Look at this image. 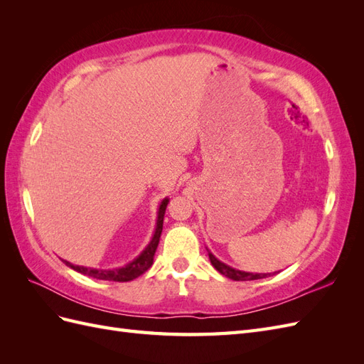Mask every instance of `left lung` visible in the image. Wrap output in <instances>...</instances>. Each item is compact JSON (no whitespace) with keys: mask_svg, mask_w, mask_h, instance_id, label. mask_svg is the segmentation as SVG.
Masks as SVG:
<instances>
[{"mask_svg":"<svg viewBox=\"0 0 364 364\" xmlns=\"http://www.w3.org/2000/svg\"><path fill=\"white\" fill-rule=\"evenodd\" d=\"M209 259H211V264L215 267L217 272H220L222 274H225L226 278L234 279V281H253V279H262L270 277V273H247V272H241V270H235L232 267L226 266L222 261H218L211 252H208Z\"/></svg>","mask_w":364,"mask_h":364,"instance_id":"obj_1","label":"left lung"}]
</instances>
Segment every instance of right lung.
I'll return each instance as SVG.
<instances>
[{"instance_id":"1","label":"right lung","mask_w":364,"mask_h":364,"mask_svg":"<svg viewBox=\"0 0 364 364\" xmlns=\"http://www.w3.org/2000/svg\"><path fill=\"white\" fill-rule=\"evenodd\" d=\"M168 205V199L162 200L159 206V213H158V223H156V230L155 235H153L150 245L146 247V250L141 253V255L129 262L127 266L119 267V269H111V270H100V269H91V267H83V266H74V264L63 261L67 266L74 269L75 272H79L82 274H86V277H91L95 279H103V281H115V282H127L141 277L142 273H146L153 264V257H155L156 247L159 245V238L162 232V225H164V214H165V208Z\"/></svg>"}]
</instances>
